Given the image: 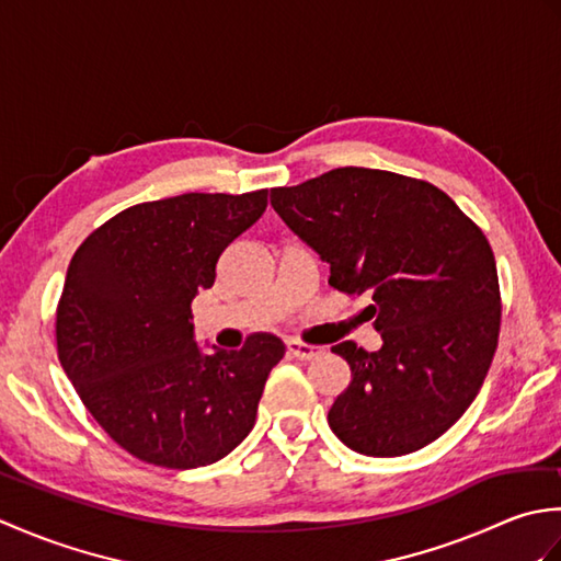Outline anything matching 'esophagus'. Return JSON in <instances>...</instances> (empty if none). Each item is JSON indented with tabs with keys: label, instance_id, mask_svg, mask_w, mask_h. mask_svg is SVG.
Here are the masks:
<instances>
[{
	"label": "esophagus",
	"instance_id": "obj_1",
	"mask_svg": "<svg viewBox=\"0 0 561 561\" xmlns=\"http://www.w3.org/2000/svg\"><path fill=\"white\" fill-rule=\"evenodd\" d=\"M287 354L296 356V359L308 362V359H316V356L323 354V347H316V344H306L299 340H287Z\"/></svg>",
	"mask_w": 561,
	"mask_h": 561
}]
</instances>
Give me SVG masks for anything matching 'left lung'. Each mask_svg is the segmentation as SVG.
<instances>
[{"mask_svg": "<svg viewBox=\"0 0 561 561\" xmlns=\"http://www.w3.org/2000/svg\"><path fill=\"white\" fill-rule=\"evenodd\" d=\"M270 202L328 262L330 287L374 299L383 347H332L352 368L332 432L376 458L432 444L470 408L499 342L502 294L480 226L432 183L356 165L272 187Z\"/></svg>", "mask_w": 561, "mask_h": 561, "instance_id": "1", "label": "left lung"}]
</instances>
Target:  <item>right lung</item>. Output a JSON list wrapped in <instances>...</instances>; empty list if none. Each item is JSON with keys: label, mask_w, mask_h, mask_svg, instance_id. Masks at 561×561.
Instances as JSON below:
<instances>
[{"label": "right lung", "mask_w": 561, "mask_h": 561, "mask_svg": "<svg viewBox=\"0 0 561 561\" xmlns=\"http://www.w3.org/2000/svg\"><path fill=\"white\" fill-rule=\"evenodd\" d=\"M265 207L267 190L141 202L71 257L55 318L59 364L93 420L135 458L202 468L253 428L282 340L253 332L243 350L202 354L190 306Z\"/></svg>", "instance_id": "add662e5"}]
</instances>
